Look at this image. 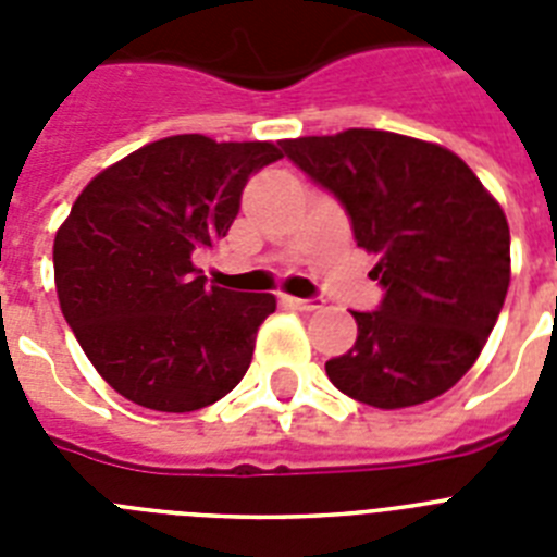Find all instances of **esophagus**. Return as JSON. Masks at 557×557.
Wrapping results in <instances>:
<instances>
[{
	"instance_id": "1",
	"label": "esophagus",
	"mask_w": 557,
	"mask_h": 557,
	"mask_svg": "<svg viewBox=\"0 0 557 557\" xmlns=\"http://www.w3.org/2000/svg\"><path fill=\"white\" fill-rule=\"evenodd\" d=\"M284 304H287L289 309H301V312H314V309H321L323 301H318V298H284Z\"/></svg>"
}]
</instances>
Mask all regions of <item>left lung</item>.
<instances>
[{"label":"left lung","instance_id":"left-lung-1","mask_svg":"<svg viewBox=\"0 0 557 557\" xmlns=\"http://www.w3.org/2000/svg\"><path fill=\"white\" fill-rule=\"evenodd\" d=\"M284 156L348 211L385 298L354 312L357 343L329 359L332 385L379 410L424 405L480 357L510 284L505 211L469 164L391 131L284 139Z\"/></svg>","mask_w":557,"mask_h":557}]
</instances>
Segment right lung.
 Listing matches in <instances>:
<instances>
[{"label":"right lung","instance_id":"1","mask_svg":"<svg viewBox=\"0 0 557 557\" xmlns=\"http://www.w3.org/2000/svg\"><path fill=\"white\" fill-rule=\"evenodd\" d=\"M273 141L181 133L102 170L55 234L61 312L102 379L133 405L191 412L234 391L275 298L209 287L195 253L228 234Z\"/></svg>","mask_w":557,"mask_h":557}]
</instances>
